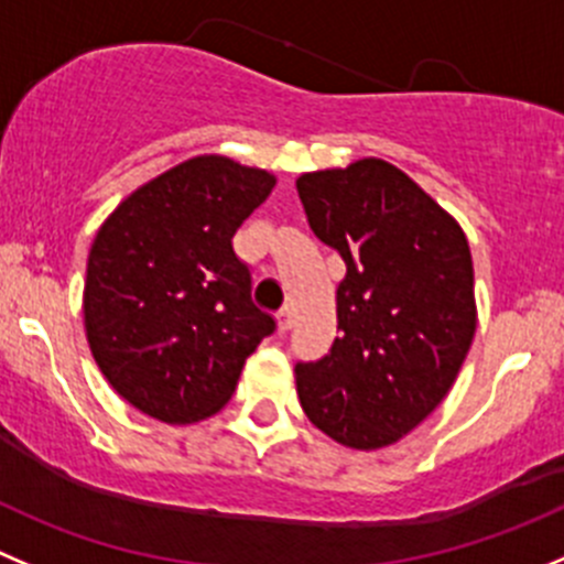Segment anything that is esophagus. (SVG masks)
I'll list each match as a JSON object with an SVG mask.
<instances>
[{
	"mask_svg": "<svg viewBox=\"0 0 564 564\" xmlns=\"http://www.w3.org/2000/svg\"><path fill=\"white\" fill-rule=\"evenodd\" d=\"M293 324H296V310H293V307H285L282 313L276 315L279 332H291Z\"/></svg>",
	"mask_w": 564,
	"mask_h": 564,
	"instance_id": "obj_1",
	"label": "esophagus"
}]
</instances>
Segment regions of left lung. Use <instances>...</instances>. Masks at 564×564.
Instances as JSON below:
<instances>
[{"label": "left lung", "mask_w": 564, "mask_h": 564, "mask_svg": "<svg viewBox=\"0 0 564 564\" xmlns=\"http://www.w3.org/2000/svg\"><path fill=\"white\" fill-rule=\"evenodd\" d=\"M313 232L346 262L337 332L299 362L304 415L357 452L393 446L446 399L476 332L474 260L457 218L379 158L296 180Z\"/></svg>", "instance_id": "1"}]
</instances>
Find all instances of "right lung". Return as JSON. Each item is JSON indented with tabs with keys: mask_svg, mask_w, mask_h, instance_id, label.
Listing matches in <instances>:
<instances>
[{
	"mask_svg": "<svg viewBox=\"0 0 564 564\" xmlns=\"http://www.w3.org/2000/svg\"><path fill=\"white\" fill-rule=\"evenodd\" d=\"M276 176L198 154L149 180L105 218L85 273V335L118 395L163 423L216 415L273 332L235 257L240 224Z\"/></svg>",
	"mask_w": 564,
	"mask_h": 564,
	"instance_id": "right-lung-1",
	"label": "right lung"
}]
</instances>
